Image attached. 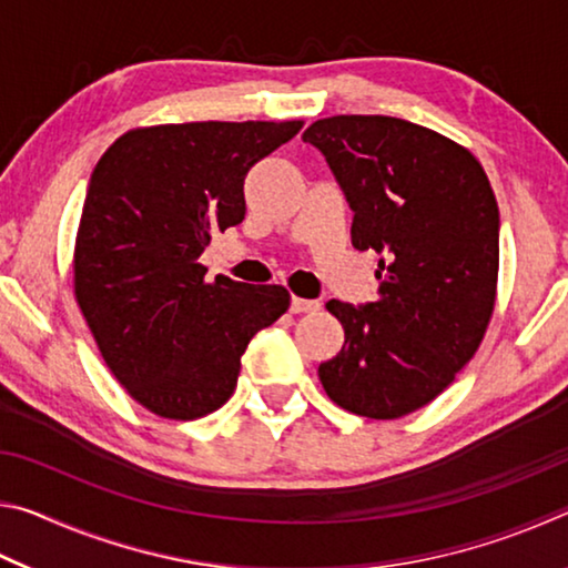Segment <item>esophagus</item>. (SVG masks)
Wrapping results in <instances>:
<instances>
[{
    "instance_id": "obj_1",
    "label": "esophagus",
    "mask_w": 568,
    "mask_h": 568,
    "mask_svg": "<svg viewBox=\"0 0 568 568\" xmlns=\"http://www.w3.org/2000/svg\"><path fill=\"white\" fill-rule=\"evenodd\" d=\"M318 307H321L318 301H305V297H297V295H293V301H291L293 313H313V311H318Z\"/></svg>"
}]
</instances>
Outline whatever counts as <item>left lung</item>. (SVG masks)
Here are the masks:
<instances>
[{
	"instance_id": "1",
	"label": "left lung",
	"mask_w": 568,
	"mask_h": 568,
	"mask_svg": "<svg viewBox=\"0 0 568 568\" xmlns=\"http://www.w3.org/2000/svg\"><path fill=\"white\" fill-rule=\"evenodd\" d=\"M318 148L353 207V247L376 250L378 301H328L345 343L321 363L325 393L355 416L390 420L434 400L474 358L498 283V205L458 142L386 114H335Z\"/></svg>"
}]
</instances>
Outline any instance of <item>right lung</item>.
<instances>
[{
	"label": "right lung",
	"mask_w": 568,
	"mask_h": 568,
	"mask_svg": "<svg viewBox=\"0 0 568 568\" xmlns=\"http://www.w3.org/2000/svg\"><path fill=\"white\" fill-rule=\"evenodd\" d=\"M303 128L182 122L120 134L90 178L72 255L74 301L112 376L170 420L233 396L240 355L291 307L283 285L205 281L213 233L243 223V182Z\"/></svg>",
	"instance_id": "1"
}]
</instances>
